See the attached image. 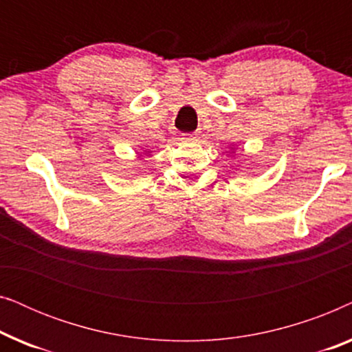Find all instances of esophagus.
Here are the masks:
<instances>
[{"mask_svg":"<svg viewBox=\"0 0 352 352\" xmlns=\"http://www.w3.org/2000/svg\"><path fill=\"white\" fill-rule=\"evenodd\" d=\"M199 133H192V134H186V141H189V142H197L199 141Z\"/></svg>","mask_w":352,"mask_h":352,"instance_id":"1","label":"esophagus"}]
</instances>
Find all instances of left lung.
<instances>
[{"label":"left lung","instance_id":"8db88e82","mask_svg":"<svg viewBox=\"0 0 352 352\" xmlns=\"http://www.w3.org/2000/svg\"><path fill=\"white\" fill-rule=\"evenodd\" d=\"M230 151H234V146H232V147H230Z\"/></svg>","mask_w":352,"mask_h":352}]
</instances>
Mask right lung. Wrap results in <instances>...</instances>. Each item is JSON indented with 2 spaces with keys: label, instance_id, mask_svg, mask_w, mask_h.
<instances>
[{
  "label": "right lung",
  "instance_id": "1",
  "mask_svg": "<svg viewBox=\"0 0 352 352\" xmlns=\"http://www.w3.org/2000/svg\"><path fill=\"white\" fill-rule=\"evenodd\" d=\"M144 153H151V151H148V148H146V151H144Z\"/></svg>",
  "mask_w": 352,
  "mask_h": 352
}]
</instances>
